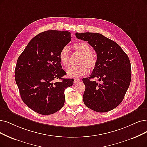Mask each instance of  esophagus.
<instances>
[{
	"mask_svg": "<svg viewBox=\"0 0 147 147\" xmlns=\"http://www.w3.org/2000/svg\"><path fill=\"white\" fill-rule=\"evenodd\" d=\"M80 81V80L78 78H75L74 79V83H79Z\"/></svg>",
	"mask_w": 147,
	"mask_h": 147,
	"instance_id": "esophagus-1",
	"label": "esophagus"
}]
</instances>
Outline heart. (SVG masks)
Segmentation results:
<instances>
[{
    "instance_id": "obj_1",
    "label": "heart",
    "mask_w": 147,
    "mask_h": 147,
    "mask_svg": "<svg viewBox=\"0 0 147 147\" xmlns=\"http://www.w3.org/2000/svg\"><path fill=\"white\" fill-rule=\"evenodd\" d=\"M74 50L81 55L79 61L80 66H70L66 69V73L70 77H80L86 75L88 68L92 69L95 67L97 58L96 55L92 52L90 46L86 42H78L73 45ZM59 60L62 65L68 66L70 61V52L67 47L61 49L59 54Z\"/></svg>"
}]
</instances>
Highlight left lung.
I'll use <instances>...</instances> for the list:
<instances>
[{"label": "left lung", "mask_w": 147, "mask_h": 147, "mask_svg": "<svg viewBox=\"0 0 147 147\" xmlns=\"http://www.w3.org/2000/svg\"><path fill=\"white\" fill-rule=\"evenodd\" d=\"M87 41L97 54L92 74L83 79L86 89L83 96L86 106L97 112H107L121 104L131 81V64L120 46L103 35L95 32L75 34ZM98 78L99 83L92 81Z\"/></svg>", "instance_id": "left-lung-1"}]
</instances>
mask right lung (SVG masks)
<instances>
[{
	"mask_svg": "<svg viewBox=\"0 0 147 147\" xmlns=\"http://www.w3.org/2000/svg\"><path fill=\"white\" fill-rule=\"evenodd\" d=\"M71 40L68 31L51 30L35 36L17 61L15 80L22 101L36 112L48 115L60 110L65 101L64 90L74 84L59 60L61 49ZM60 82H54L55 80Z\"/></svg>",
	"mask_w": 147,
	"mask_h": 147,
	"instance_id": "1",
	"label": "right lung"
}]
</instances>
